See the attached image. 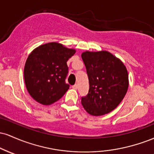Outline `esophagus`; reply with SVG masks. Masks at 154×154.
Returning a JSON list of instances; mask_svg holds the SVG:
<instances>
[{
	"label": "esophagus",
	"mask_w": 154,
	"mask_h": 154,
	"mask_svg": "<svg viewBox=\"0 0 154 154\" xmlns=\"http://www.w3.org/2000/svg\"><path fill=\"white\" fill-rule=\"evenodd\" d=\"M72 88L75 90H77V85L75 84V85H72Z\"/></svg>",
	"instance_id": "34e87169"
}]
</instances>
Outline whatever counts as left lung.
Instances as JSON below:
<instances>
[{
    "mask_svg": "<svg viewBox=\"0 0 154 154\" xmlns=\"http://www.w3.org/2000/svg\"><path fill=\"white\" fill-rule=\"evenodd\" d=\"M89 91L81 103L88 113L101 116L116 109L126 95L128 74L124 63L107 51L82 54Z\"/></svg>",
    "mask_w": 154,
    "mask_h": 154,
    "instance_id": "obj_1",
    "label": "left lung"
}]
</instances>
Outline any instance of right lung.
Returning a JSON list of instances; mask_svg holds the SVG:
<instances>
[{"label":"right lung","instance_id":"add662e5","mask_svg":"<svg viewBox=\"0 0 154 154\" xmlns=\"http://www.w3.org/2000/svg\"><path fill=\"white\" fill-rule=\"evenodd\" d=\"M75 54V49L50 43L38 47L29 55L24 75L26 89L32 98L43 105L61 98L69 88L66 82L69 72L66 62Z\"/></svg>","mask_w":154,"mask_h":154}]
</instances>
